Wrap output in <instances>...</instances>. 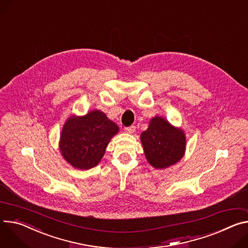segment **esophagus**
Returning a JSON list of instances; mask_svg holds the SVG:
<instances>
[{"label":"esophagus","mask_w":248,"mask_h":248,"mask_svg":"<svg viewBox=\"0 0 248 248\" xmlns=\"http://www.w3.org/2000/svg\"><path fill=\"white\" fill-rule=\"evenodd\" d=\"M124 131H125L126 133L131 134V133H133L134 131H136V126L131 125V126H129V127H125V128H124Z\"/></svg>","instance_id":"1"}]
</instances>
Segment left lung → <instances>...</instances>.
<instances>
[{
    "label": "left lung",
    "mask_w": 248,
    "mask_h": 248,
    "mask_svg": "<svg viewBox=\"0 0 248 248\" xmlns=\"http://www.w3.org/2000/svg\"><path fill=\"white\" fill-rule=\"evenodd\" d=\"M140 141L148 163L156 169L175 165L186 151V136L181 127L172 125L162 117H153Z\"/></svg>",
    "instance_id": "8db88e82"
}]
</instances>
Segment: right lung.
Returning a JSON list of instances; mask_svg holds the SVG:
<instances>
[{
  "label": "right lung",
  "mask_w": 248,
  "mask_h": 248,
  "mask_svg": "<svg viewBox=\"0 0 248 248\" xmlns=\"http://www.w3.org/2000/svg\"><path fill=\"white\" fill-rule=\"evenodd\" d=\"M120 127L104 111L94 109L84 116L71 115L63 124L59 150L63 158L79 170L99 164L112 137Z\"/></svg>",
  "instance_id": "add662e5"
}]
</instances>
